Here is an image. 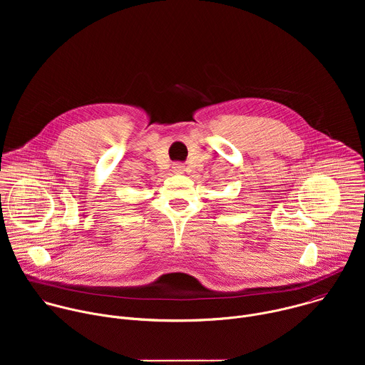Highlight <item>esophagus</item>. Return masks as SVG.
Segmentation results:
<instances>
[{
    "instance_id": "1",
    "label": "esophagus",
    "mask_w": 365,
    "mask_h": 365,
    "mask_svg": "<svg viewBox=\"0 0 365 365\" xmlns=\"http://www.w3.org/2000/svg\"><path fill=\"white\" fill-rule=\"evenodd\" d=\"M173 172L176 175H182V173H185V166L182 163H175L173 165Z\"/></svg>"
}]
</instances>
